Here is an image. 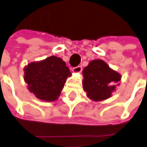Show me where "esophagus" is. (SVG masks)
Returning <instances> with one entry per match:
<instances>
[{
    "label": "esophagus",
    "instance_id": "34e87169",
    "mask_svg": "<svg viewBox=\"0 0 147 147\" xmlns=\"http://www.w3.org/2000/svg\"><path fill=\"white\" fill-rule=\"evenodd\" d=\"M81 71H82V67L81 66H77V67L72 68V71L74 73H80V72H81Z\"/></svg>",
    "mask_w": 147,
    "mask_h": 147
}]
</instances>
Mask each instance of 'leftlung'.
I'll use <instances>...</instances> for the list:
<instances>
[{"label": "left lung", "mask_w": 147, "mask_h": 147, "mask_svg": "<svg viewBox=\"0 0 147 147\" xmlns=\"http://www.w3.org/2000/svg\"><path fill=\"white\" fill-rule=\"evenodd\" d=\"M83 88L87 96L94 101H102L111 97L121 76L102 60H93L83 70Z\"/></svg>", "instance_id": "obj_1"}]
</instances>
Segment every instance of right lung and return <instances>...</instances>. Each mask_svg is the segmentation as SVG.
<instances>
[{"label":"right lung","instance_id":"add662e5","mask_svg":"<svg viewBox=\"0 0 147 147\" xmlns=\"http://www.w3.org/2000/svg\"><path fill=\"white\" fill-rule=\"evenodd\" d=\"M71 75L66 63L55 56L31 63L24 68V80L29 91L37 98L47 102L58 99Z\"/></svg>","mask_w":147,"mask_h":147}]
</instances>
